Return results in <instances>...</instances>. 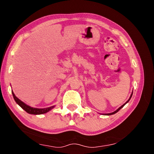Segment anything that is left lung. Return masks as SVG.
Segmentation results:
<instances>
[{
    "instance_id": "1",
    "label": "left lung",
    "mask_w": 154,
    "mask_h": 154,
    "mask_svg": "<svg viewBox=\"0 0 154 154\" xmlns=\"http://www.w3.org/2000/svg\"><path fill=\"white\" fill-rule=\"evenodd\" d=\"M132 93H133V92H132V94H131V95H130V98L128 99V100L127 101H126V103H124V105H122L121 106H120V107H119V108H118V109H117V110L116 111H115L114 112H113V113H105V114H103V115H105V116H111V115H113V114H115V113H117V112H118L119 110H120V109L122 108V107H123V106L125 105H126V104L127 103H128L129 102V100H130V98H131V97H132Z\"/></svg>"
}]
</instances>
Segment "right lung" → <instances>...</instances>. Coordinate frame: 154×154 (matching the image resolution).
I'll use <instances>...</instances> for the list:
<instances>
[{"instance_id":"obj_1","label":"right lung","mask_w":154,"mask_h":154,"mask_svg":"<svg viewBox=\"0 0 154 154\" xmlns=\"http://www.w3.org/2000/svg\"><path fill=\"white\" fill-rule=\"evenodd\" d=\"M12 94L13 96H14V98L15 102L18 105L20 106L25 111H26L29 114H32V115H41V114H44L48 113V111L51 110L52 109L54 108L55 106H49V107L48 108H43V109H38V108H34L30 106L29 105H26V104L24 103V102H22V100H20L19 98L16 97V96L15 95V94L14 92L12 91Z\"/></svg>"}]
</instances>
